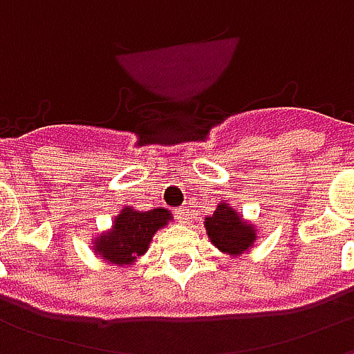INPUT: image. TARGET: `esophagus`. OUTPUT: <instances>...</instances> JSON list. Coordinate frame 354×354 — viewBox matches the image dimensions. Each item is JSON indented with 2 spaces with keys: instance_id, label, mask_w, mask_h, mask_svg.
<instances>
[{
  "instance_id": "1",
  "label": "esophagus",
  "mask_w": 354,
  "mask_h": 354,
  "mask_svg": "<svg viewBox=\"0 0 354 354\" xmlns=\"http://www.w3.org/2000/svg\"><path fill=\"white\" fill-rule=\"evenodd\" d=\"M174 216H176L178 220H180V222L182 223H187L189 222V218H192V212H189V207H180V208H176V210H174Z\"/></svg>"
}]
</instances>
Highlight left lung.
<instances>
[{
	"instance_id": "left-lung-1",
	"label": "left lung",
	"mask_w": 354,
	"mask_h": 354,
	"mask_svg": "<svg viewBox=\"0 0 354 354\" xmlns=\"http://www.w3.org/2000/svg\"><path fill=\"white\" fill-rule=\"evenodd\" d=\"M210 241L222 252L243 254L256 241L252 225H246L243 218L227 205H218L214 214L205 220Z\"/></svg>"
}]
</instances>
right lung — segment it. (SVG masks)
Listing matches in <instances>:
<instances>
[{
  "label": "right lung",
  "instance_id": "1",
  "mask_svg": "<svg viewBox=\"0 0 354 354\" xmlns=\"http://www.w3.org/2000/svg\"><path fill=\"white\" fill-rule=\"evenodd\" d=\"M170 218L172 216L165 208H153L147 212L124 208L115 218L113 230L98 239L96 250L109 263H132L146 252L155 231L167 225Z\"/></svg>",
  "mask_w": 354,
  "mask_h": 354
}]
</instances>
